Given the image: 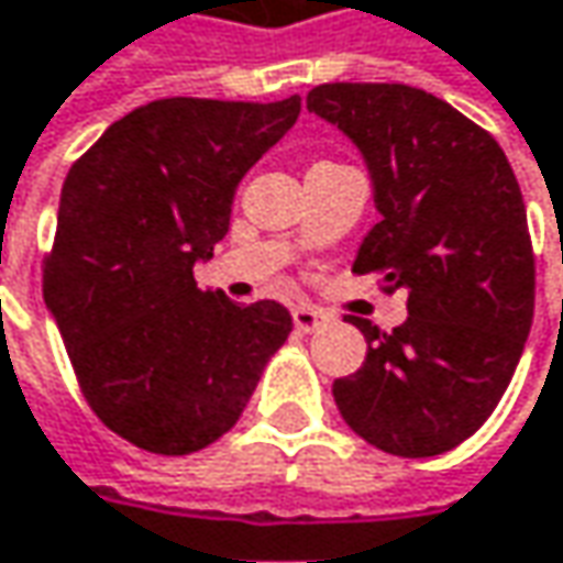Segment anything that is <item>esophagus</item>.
Wrapping results in <instances>:
<instances>
[{"instance_id":"1","label":"esophagus","mask_w":563,"mask_h":563,"mask_svg":"<svg viewBox=\"0 0 563 563\" xmlns=\"http://www.w3.org/2000/svg\"><path fill=\"white\" fill-rule=\"evenodd\" d=\"M292 325H296V332L302 334L319 332V329L325 325V312H319V309H312V306H296V309H292Z\"/></svg>"}]
</instances>
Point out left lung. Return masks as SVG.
<instances>
[{
  "label": "left lung",
  "instance_id": "1",
  "mask_svg": "<svg viewBox=\"0 0 563 563\" xmlns=\"http://www.w3.org/2000/svg\"><path fill=\"white\" fill-rule=\"evenodd\" d=\"M309 112L367 161L380 222L354 274L406 289L409 319L367 338L364 367L334 380L344 422L396 457H434L477 432L516 374L536 312L526 202L496 137L426 89L322 82Z\"/></svg>",
  "mask_w": 563,
  "mask_h": 563
}]
</instances>
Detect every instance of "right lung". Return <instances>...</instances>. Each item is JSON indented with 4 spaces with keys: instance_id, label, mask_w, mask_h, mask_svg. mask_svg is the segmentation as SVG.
I'll return each mask as SVG.
<instances>
[{
    "instance_id": "add662e5",
    "label": "right lung",
    "mask_w": 563,
    "mask_h": 563,
    "mask_svg": "<svg viewBox=\"0 0 563 563\" xmlns=\"http://www.w3.org/2000/svg\"><path fill=\"white\" fill-rule=\"evenodd\" d=\"M296 119L299 96L157 99L109 125L64 179L44 302L92 412L151 454L229 432L292 332L280 302L202 292L192 267L229 234L241 177Z\"/></svg>"
}]
</instances>
